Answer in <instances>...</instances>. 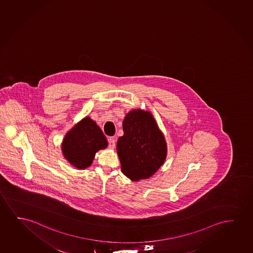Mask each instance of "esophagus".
<instances>
[{
    "mask_svg": "<svg viewBox=\"0 0 253 253\" xmlns=\"http://www.w3.org/2000/svg\"><path fill=\"white\" fill-rule=\"evenodd\" d=\"M108 143H109V147H110L111 149H114L115 143H116L115 138H113V137H110V138L108 139Z\"/></svg>",
    "mask_w": 253,
    "mask_h": 253,
    "instance_id": "1",
    "label": "esophagus"
}]
</instances>
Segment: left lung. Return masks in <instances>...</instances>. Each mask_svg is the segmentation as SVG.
<instances>
[{
    "mask_svg": "<svg viewBox=\"0 0 253 253\" xmlns=\"http://www.w3.org/2000/svg\"><path fill=\"white\" fill-rule=\"evenodd\" d=\"M123 129L117 145L123 173L132 180L152 176L167 156L165 138L156 120L149 111L134 110L126 115Z\"/></svg>",
    "mask_w": 253,
    "mask_h": 253,
    "instance_id": "left-lung-1",
    "label": "left lung"
}]
</instances>
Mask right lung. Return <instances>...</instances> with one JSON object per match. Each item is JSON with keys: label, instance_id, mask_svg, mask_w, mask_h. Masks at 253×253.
Returning <instances> with one entry per match:
<instances>
[{"label": "right lung", "instance_id": "obj_1", "mask_svg": "<svg viewBox=\"0 0 253 253\" xmlns=\"http://www.w3.org/2000/svg\"><path fill=\"white\" fill-rule=\"evenodd\" d=\"M106 147L107 140L101 128L90 118H85L66 134L62 151L71 164L83 169L90 166L96 152Z\"/></svg>", "mask_w": 253, "mask_h": 253}]
</instances>
